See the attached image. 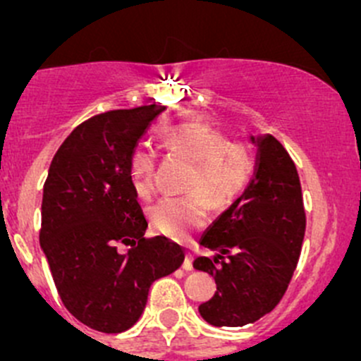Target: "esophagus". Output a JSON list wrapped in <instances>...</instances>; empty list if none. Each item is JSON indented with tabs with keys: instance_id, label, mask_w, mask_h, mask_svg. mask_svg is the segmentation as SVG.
Here are the masks:
<instances>
[{
	"instance_id": "esophagus-1",
	"label": "esophagus",
	"mask_w": 361,
	"mask_h": 361,
	"mask_svg": "<svg viewBox=\"0 0 361 361\" xmlns=\"http://www.w3.org/2000/svg\"><path fill=\"white\" fill-rule=\"evenodd\" d=\"M181 267H183V271H192V269H194V265H192V257H190V255H187V257H185L183 265H181Z\"/></svg>"
}]
</instances>
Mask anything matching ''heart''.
I'll return each mask as SVG.
<instances>
[{"label": "heart", "mask_w": 361, "mask_h": 361, "mask_svg": "<svg viewBox=\"0 0 361 361\" xmlns=\"http://www.w3.org/2000/svg\"><path fill=\"white\" fill-rule=\"evenodd\" d=\"M162 145L171 155L192 162L188 195L166 197L150 211V221L160 234L185 239L206 221L207 204L225 209L239 201L255 174V152L243 140H228L224 130L202 122H181L162 133ZM136 194L148 199L154 194L155 155L137 148L130 159Z\"/></svg>", "instance_id": "b5f03b06"}]
</instances>
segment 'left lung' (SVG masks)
Instances as JSON below:
<instances>
[{"instance_id":"obj_1","label":"left lung","mask_w":361,"mask_h":361,"mask_svg":"<svg viewBox=\"0 0 361 361\" xmlns=\"http://www.w3.org/2000/svg\"><path fill=\"white\" fill-rule=\"evenodd\" d=\"M251 143L257 148L253 180L202 234L201 245L216 255L194 260V269L216 283L213 297L199 305V314L213 326H245L269 314L288 288L304 241L305 213L293 160L271 134L251 136Z\"/></svg>"}]
</instances>
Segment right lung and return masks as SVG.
<instances>
[{
    "mask_svg": "<svg viewBox=\"0 0 361 361\" xmlns=\"http://www.w3.org/2000/svg\"><path fill=\"white\" fill-rule=\"evenodd\" d=\"M159 104L115 110L80 123L50 164L43 187L39 245L57 293L89 329L120 334L143 314L155 279L185 253L164 235L145 238L130 159ZM120 244L133 246L120 254Z\"/></svg>",
    "mask_w": 361,
    "mask_h": 361,
    "instance_id": "right-lung-1",
    "label": "right lung"
}]
</instances>
